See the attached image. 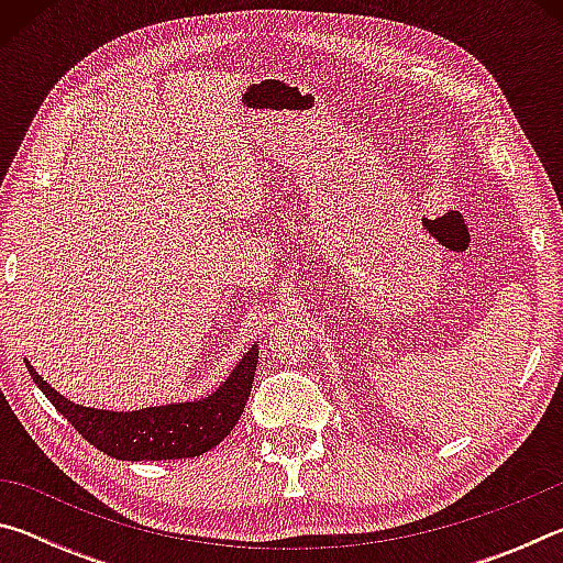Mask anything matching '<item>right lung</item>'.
Masks as SVG:
<instances>
[{"instance_id":"add662e5","label":"right lung","mask_w":563,"mask_h":563,"mask_svg":"<svg viewBox=\"0 0 563 563\" xmlns=\"http://www.w3.org/2000/svg\"><path fill=\"white\" fill-rule=\"evenodd\" d=\"M24 362L34 385L97 450L123 462H164L203 454L231 434L251 397L258 367V342L245 350L233 373L211 395L129 412L71 402L36 373L30 360Z\"/></svg>"}]
</instances>
